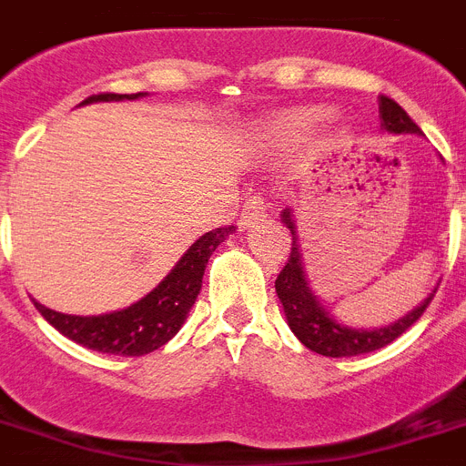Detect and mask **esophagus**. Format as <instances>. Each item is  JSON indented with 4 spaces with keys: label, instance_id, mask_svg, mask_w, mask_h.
Wrapping results in <instances>:
<instances>
[{
    "label": "esophagus",
    "instance_id": "obj_1",
    "mask_svg": "<svg viewBox=\"0 0 466 466\" xmlns=\"http://www.w3.org/2000/svg\"><path fill=\"white\" fill-rule=\"evenodd\" d=\"M268 200L263 194H253L246 198L244 208H241V225H251V222L266 218Z\"/></svg>",
    "mask_w": 466,
    "mask_h": 466
}]
</instances>
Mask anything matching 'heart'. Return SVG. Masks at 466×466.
Segmentation results:
<instances>
[{
  "instance_id": "b5f03b06",
  "label": "heart",
  "mask_w": 466,
  "mask_h": 466,
  "mask_svg": "<svg viewBox=\"0 0 466 466\" xmlns=\"http://www.w3.org/2000/svg\"><path fill=\"white\" fill-rule=\"evenodd\" d=\"M325 119H328V112H323V109H304V112H292L285 119H279V128L287 131V134L299 136L316 127V124L325 122Z\"/></svg>"
}]
</instances>
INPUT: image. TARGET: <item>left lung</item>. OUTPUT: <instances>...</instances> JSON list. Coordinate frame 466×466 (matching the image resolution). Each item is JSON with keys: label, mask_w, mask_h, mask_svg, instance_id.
Masks as SVG:
<instances>
[{"label": "left lung", "mask_w": 466, "mask_h": 466, "mask_svg": "<svg viewBox=\"0 0 466 466\" xmlns=\"http://www.w3.org/2000/svg\"><path fill=\"white\" fill-rule=\"evenodd\" d=\"M380 119H383L380 127L385 131H390V134H421V128L411 122L410 115L388 96H380ZM282 218H285L287 227L292 229L294 241L289 258H287L285 268L279 270L278 279H275V289H278V297L282 301V309H285L287 323H289L294 335L301 339V344L309 347L311 351L335 359L369 354V351H376L385 347V344H390L404 330H410L411 325L421 319L423 311L429 309L431 299H433L436 292L429 294V297L423 299V304H419L404 319H400L392 325H385V328H378V330H351V328L339 325L338 320H332L323 311V306L316 301V297H313L309 285H306L292 215H289V210H285Z\"/></svg>", "instance_id": "1"}]
</instances>
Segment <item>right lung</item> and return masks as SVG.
Instances as JSON below:
<instances>
[{"label":"right lung","instance_id":"obj_1","mask_svg":"<svg viewBox=\"0 0 466 466\" xmlns=\"http://www.w3.org/2000/svg\"><path fill=\"white\" fill-rule=\"evenodd\" d=\"M141 96L143 93H134V96L100 93L83 102H109L124 100V97L136 100ZM232 225L218 227L213 232L203 234L153 292L124 311L105 313V316H69V313L52 311L47 306L37 304L35 299L33 304L52 328L86 350L119 354V357H143V354L160 350L162 344H167L179 332L187 320L188 309L194 306L200 292L208 258L232 234Z\"/></svg>","mask_w":466,"mask_h":466}]
</instances>
